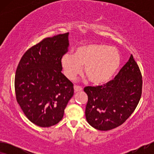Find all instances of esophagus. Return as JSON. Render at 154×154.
<instances>
[{
  "mask_svg": "<svg viewBox=\"0 0 154 154\" xmlns=\"http://www.w3.org/2000/svg\"><path fill=\"white\" fill-rule=\"evenodd\" d=\"M83 90V88L79 85H74V91L75 92H80Z\"/></svg>",
  "mask_w": 154,
  "mask_h": 154,
  "instance_id": "obj_1",
  "label": "esophagus"
}]
</instances>
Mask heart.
I'll return each mask as SVG.
<instances>
[{
  "label": "heart",
  "mask_w": 154,
  "mask_h": 154,
  "mask_svg": "<svg viewBox=\"0 0 154 154\" xmlns=\"http://www.w3.org/2000/svg\"><path fill=\"white\" fill-rule=\"evenodd\" d=\"M121 62V55L116 48L98 43L81 46L74 54H64L61 61L68 79H75L84 66L86 76L94 84L110 81L119 69Z\"/></svg>",
  "instance_id": "1"
}]
</instances>
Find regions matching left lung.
Listing matches in <instances>:
<instances>
[{
    "mask_svg": "<svg viewBox=\"0 0 154 154\" xmlns=\"http://www.w3.org/2000/svg\"><path fill=\"white\" fill-rule=\"evenodd\" d=\"M142 89V73L131 54L113 80L103 85L84 88L88 97L85 108L88 123L102 131L119 127L134 112Z\"/></svg>",
    "mask_w": 154,
    "mask_h": 154,
    "instance_id": "1",
    "label": "left lung"
}]
</instances>
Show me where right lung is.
I'll list each match as a JSON object with an SVG mask.
<instances>
[{"mask_svg":"<svg viewBox=\"0 0 154 154\" xmlns=\"http://www.w3.org/2000/svg\"><path fill=\"white\" fill-rule=\"evenodd\" d=\"M69 33L44 38L27 50L15 73L16 99L25 116L42 128L56 125L73 95V84L62 73Z\"/></svg>","mask_w":154,"mask_h":154,"instance_id":"right-lung-1","label":"right lung"}]
</instances>
